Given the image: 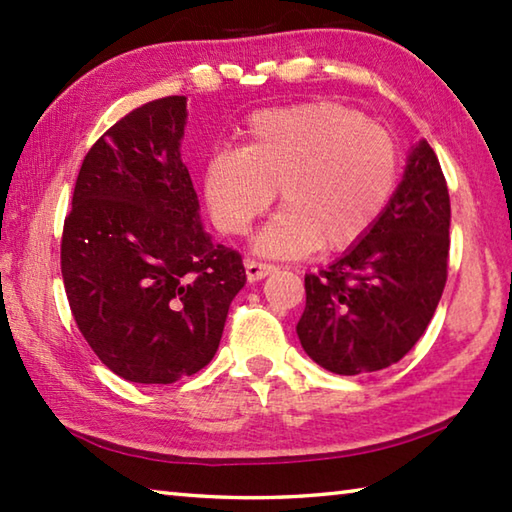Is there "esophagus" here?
<instances>
[{"mask_svg": "<svg viewBox=\"0 0 512 512\" xmlns=\"http://www.w3.org/2000/svg\"><path fill=\"white\" fill-rule=\"evenodd\" d=\"M277 268L273 264H264V262H255V259H246V275L250 282H259L268 277L271 273H275Z\"/></svg>", "mask_w": 512, "mask_h": 512, "instance_id": "esophagus-1", "label": "esophagus"}]
</instances>
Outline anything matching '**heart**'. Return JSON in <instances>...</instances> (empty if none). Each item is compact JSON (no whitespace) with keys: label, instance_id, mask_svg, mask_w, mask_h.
Returning a JSON list of instances; mask_svg holds the SVG:
<instances>
[{"label":"heart","instance_id":"1","mask_svg":"<svg viewBox=\"0 0 512 512\" xmlns=\"http://www.w3.org/2000/svg\"><path fill=\"white\" fill-rule=\"evenodd\" d=\"M244 149L214 151L203 196L216 228L244 235L280 189L284 210L259 232L257 253L300 257L345 250L372 230L397 187L393 135L339 103L262 110Z\"/></svg>","mask_w":512,"mask_h":512}]
</instances>
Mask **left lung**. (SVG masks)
Returning <instances> with one entry per match:
<instances>
[{
    "mask_svg": "<svg viewBox=\"0 0 512 512\" xmlns=\"http://www.w3.org/2000/svg\"><path fill=\"white\" fill-rule=\"evenodd\" d=\"M449 192L427 142L409 153L381 219L334 264L305 275L302 348L336 375L393 366L427 329L447 282Z\"/></svg>",
    "mask_w": 512,
    "mask_h": 512,
    "instance_id": "obj_1",
    "label": "left lung"
}]
</instances>
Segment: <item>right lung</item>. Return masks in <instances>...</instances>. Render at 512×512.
<instances>
[{
  "instance_id": "obj_1",
  "label": "right lung",
  "mask_w": 512,
  "mask_h": 512,
  "mask_svg": "<svg viewBox=\"0 0 512 512\" xmlns=\"http://www.w3.org/2000/svg\"><path fill=\"white\" fill-rule=\"evenodd\" d=\"M185 124V97L121 117L85 155L65 216L69 309L94 354L135 384L205 368L246 284L241 255L203 230L180 160Z\"/></svg>"
}]
</instances>
